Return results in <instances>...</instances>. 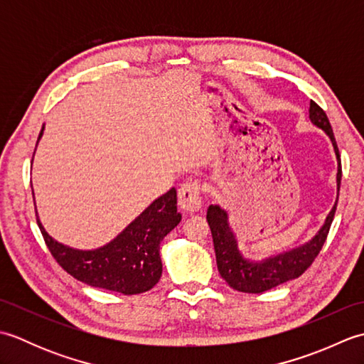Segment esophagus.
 Here are the masks:
<instances>
[{"label":"esophagus","mask_w":364,"mask_h":364,"mask_svg":"<svg viewBox=\"0 0 364 364\" xmlns=\"http://www.w3.org/2000/svg\"><path fill=\"white\" fill-rule=\"evenodd\" d=\"M178 205L184 213H197L202 208L200 184L197 181H186L178 189Z\"/></svg>","instance_id":"obj_1"}]
</instances>
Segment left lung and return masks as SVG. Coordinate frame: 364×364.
I'll return each mask as SVG.
<instances>
[{"label": "left lung", "instance_id": "8db88e82", "mask_svg": "<svg viewBox=\"0 0 364 364\" xmlns=\"http://www.w3.org/2000/svg\"><path fill=\"white\" fill-rule=\"evenodd\" d=\"M310 120L313 125L321 128L328 136L331 145H333L338 161L336 186L339 196V186H341V158H339L333 129H331L327 114L314 102L310 103ZM336 203L331 208L323 225L310 242L261 261H255L244 257L242 252L239 250L235 231L230 225L228 213L219 205H210L206 213V220L211 228L215 261H218L220 277L233 289L250 294H261L275 288L278 284L299 278L311 266V262L318 257L323 242H326L331 222H333L335 218Z\"/></svg>", "mask_w": 364, "mask_h": 364}]
</instances>
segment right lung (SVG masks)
Wrapping results in <instances>:
<instances>
[{
  "instance_id": "right-lung-1",
  "label": "right lung",
  "mask_w": 364,
  "mask_h": 364,
  "mask_svg": "<svg viewBox=\"0 0 364 364\" xmlns=\"http://www.w3.org/2000/svg\"><path fill=\"white\" fill-rule=\"evenodd\" d=\"M38 134L37 144L43 134ZM181 220L175 188L144 210L111 242L94 250H80L53 239L37 215V223L51 255L65 272L94 288L125 296L150 291L159 282L162 262L159 244Z\"/></svg>"
}]
</instances>
